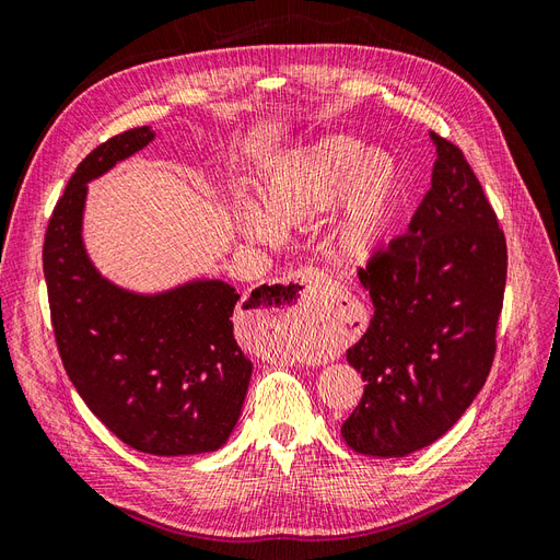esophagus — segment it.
I'll use <instances>...</instances> for the list:
<instances>
[{
    "label": "esophagus",
    "instance_id": "34e87169",
    "mask_svg": "<svg viewBox=\"0 0 560 560\" xmlns=\"http://www.w3.org/2000/svg\"><path fill=\"white\" fill-rule=\"evenodd\" d=\"M290 282L296 284L299 303L287 301V303H282L280 311H287V315H290V313H303V317H308L306 311L311 308V299H315L313 294L319 292V290H325V287L329 284L327 276H322L319 270H313V268H303V270H299V273L290 276ZM280 311L273 308V313H280Z\"/></svg>",
    "mask_w": 560,
    "mask_h": 560
}]
</instances>
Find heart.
I'll use <instances>...</instances> for the list:
<instances>
[{
    "mask_svg": "<svg viewBox=\"0 0 560 560\" xmlns=\"http://www.w3.org/2000/svg\"><path fill=\"white\" fill-rule=\"evenodd\" d=\"M264 206L243 200L235 222L254 241L280 243L282 233L308 226L336 210L327 233V257L358 268L376 257L393 229L404 194L397 159L364 149L350 135H327L284 151L259 182Z\"/></svg>",
    "mask_w": 560,
    "mask_h": 560,
    "instance_id": "heart-1",
    "label": "heart"
}]
</instances>
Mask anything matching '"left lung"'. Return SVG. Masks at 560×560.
Listing matches in <instances>:
<instances>
[{
    "label": "left lung",
    "instance_id": "1",
    "mask_svg": "<svg viewBox=\"0 0 560 560\" xmlns=\"http://www.w3.org/2000/svg\"><path fill=\"white\" fill-rule=\"evenodd\" d=\"M430 140V191L406 233L360 270L374 317L346 358L366 385L341 434L369 457H406L444 436L495 354L504 233L463 151Z\"/></svg>",
    "mask_w": 560,
    "mask_h": 560
}]
</instances>
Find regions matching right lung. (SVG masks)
Returning a JSON list of instances; mask_svg holds the SVG:
<instances>
[{
	"mask_svg": "<svg viewBox=\"0 0 560 560\" xmlns=\"http://www.w3.org/2000/svg\"><path fill=\"white\" fill-rule=\"evenodd\" d=\"M154 138L149 126L116 135L67 182L44 243L50 319L67 376L124 444L163 457L212 453L235 430L254 369L233 336L241 294L210 276L130 290L103 276L83 241L89 184Z\"/></svg>",
	"mask_w": 560,
	"mask_h": 560,
	"instance_id": "obj_1",
	"label": "right lung"
}]
</instances>
